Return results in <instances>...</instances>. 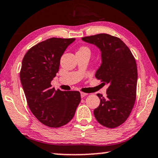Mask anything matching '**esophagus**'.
Listing matches in <instances>:
<instances>
[{
  "mask_svg": "<svg viewBox=\"0 0 158 158\" xmlns=\"http://www.w3.org/2000/svg\"><path fill=\"white\" fill-rule=\"evenodd\" d=\"M86 95H87V93H85V92H81V98H84V97H85Z\"/></svg>",
  "mask_w": 158,
  "mask_h": 158,
  "instance_id": "34e87169",
  "label": "esophagus"
}]
</instances>
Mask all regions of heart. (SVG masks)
Wrapping results in <instances>:
<instances>
[{"label":"heart","mask_w":158,"mask_h":158,"mask_svg":"<svg viewBox=\"0 0 158 158\" xmlns=\"http://www.w3.org/2000/svg\"><path fill=\"white\" fill-rule=\"evenodd\" d=\"M89 50L88 49V48H87V47H81L80 48H79V50Z\"/></svg>","instance_id":"b5f03b06"}]
</instances>
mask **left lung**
I'll return each instance as SVG.
<instances>
[{"label":"left lung","mask_w":158,"mask_h":158,"mask_svg":"<svg viewBox=\"0 0 158 158\" xmlns=\"http://www.w3.org/2000/svg\"><path fill=\"white\" fill-rule=\"evenodd\" d=\"M94 44L102 52V64L95 73L97 79L109 84L107 96L98 94L100 103L94 115L101 125L116 128L129 118L136 97L137 66L127 45L117 37L98 34L81 38Z\"/></svg>","instance_id":"left-lung-1"}]
</instances>
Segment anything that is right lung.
I'll list each match as a JSON object with an SVG mask.
<instances>
[{
	"instance_id": "obj_1",
	"label": "right lung",
	"mask_w": 158,
	"mask_h": 158,
	"mask_svg": "<svg viewBox=\"0 0 158 158\" xmlns=\"http://www.w3.org/2000/svg\"><path fill=\"white\" fill-rule=\"evenodd\" d=\"M75 38H52L37 43L25 54L20 80L28 106L40 122L58 128L73 118L81 101L79 91H61L50 82L58 72L60 60Z\"/></svg>"
}]
</instances>
